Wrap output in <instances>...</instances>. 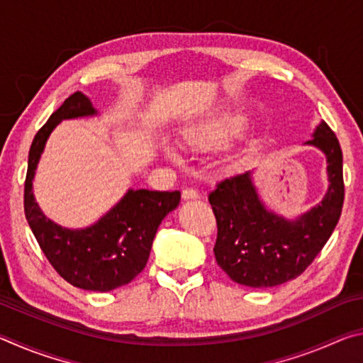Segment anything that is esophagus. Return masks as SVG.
Here are the masks:
<instances>
[{"instance_id":"34e87169","label":"esophagus","mask_w":363,"mask_h":363,"mask_svg":"<svg viewBox=\"0 0 363 363\" xmlns=\"http://www.w3.org/2000/svg\"><path fill=\"white\" fill-rule=\"evenodd\" d=\"M182 199L184 200H196V199H200V194L196 192L195 189L187 187V189L182 190Z\"/></svg>"}]
</instances>
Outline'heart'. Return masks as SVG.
Instances as JSON below:
<instances>
[{
    "label": "heart",
    "instance_id": "obj_1",
    "mask_svg": "<svg viewBox=\"0 0 363 363\" xmlns=\"http://www.w3.org/2000/svg\"><path fill=\"white\" fill-rule=\"evenodd\" d=\"M245 128L247 120L240 115L205 116L184 128L177 143L187 152H216L240 138Z\"/></svg>",
    "mask_w": 363,
    "mask_h": 363
}]
</instances>
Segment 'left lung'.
I'll return each mask as SVG.
<instances>
[{
	"label": "left lung",
	"instance_id": "obj_1",
	"mask_svg": "<svg viewBox=\"0 0 363 363\" xmlns=\"http://www.w3.org/2000/svg\"><path fill=\"white\" fill-rule=\"evenodd\" d=\"M307 144L327 155L330 186L322 203L294 223L264 208L250 173L225 177L208 195L218 224L214 256L237 284L267 288L299 277L333 233L344 201L340 140L320 123Z\"/></svg>",
	"mask_w": 363,
	"mask_h": 363
}]
</instances>
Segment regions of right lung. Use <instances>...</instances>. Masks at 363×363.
Segmentation results:
<instances>
[{"mask_svg": "<svg viewBox=\"0 0 363 363\" xmlns=\"http://www.w3.org/2000/svg\"><path fill=\"white\" fill-rule=\"evenodd\" d=\"M94 113L91 101L77 91L35 134L28 152L23 210L41 251L60 277L83 290L110 291L130 284L143 272L158 225L179 205L181 192L130 190L99 223L83 230L62 229L49 220L32 192L35 169L46 139L60 120Z\"/></svg>", "mask_w": 363, "mask_h": 363, "instance_id": "1", "label": "right lung"}]
</instances>
